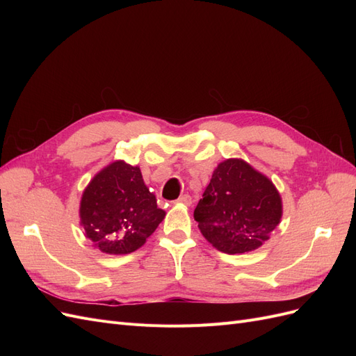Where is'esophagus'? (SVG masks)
<instances>
[{"label":"esophagus","mask_w":356,"mask_h":356,"mask_svg":"<svg viewBox=\"0 0 356 356\" xmlns=\"http://www.w3.org/2000/svg\"><path fill=\"white\" fill-rule=\"evenodd\" d=\"M178 203H182V204H186V207H190V204L193 203V200H191V196H188V195H184V196H181L178 200H177Z\"/></svg>","instance_id":"obj_1"}]
</instances>
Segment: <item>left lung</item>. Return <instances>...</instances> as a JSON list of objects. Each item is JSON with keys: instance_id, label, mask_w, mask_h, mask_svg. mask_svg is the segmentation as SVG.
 <instances>
[{"instance_id": "left-lung-1", "label": "left lung", "mask_w": 356, "mask_h": 356, "mask_svg": "<svg viewBox=\"0 0 356 356\" xmlns=\"http://www.w3.org/2000/svg\"><path fill=\"white\" fill-rule=\"evenodd\" d=\"M282 217V202L272 181L239 159L213 170L195 209L204 239L225 254L261 246Z\"/></svg>"}]
</instances>
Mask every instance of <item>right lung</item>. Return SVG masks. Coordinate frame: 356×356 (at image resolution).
Wrapping results in <instances>:
<instances>
[{
    "label": "right lung",
    "mask_w": 356,
    "mask_h": 356,
    "mask_svg": "<svg viewBox=\"0 0 356 356\" xmlns=\"http://www.w3.org/2000/svg\"><path fill=\"white\" fill-rule=\"evenodd\" d=\"M80 217L95 246L117 255L143 246L165 218V211L157 208L138 166L114 161L84 190Z\"/></svg>",
    "instance_id": "right-lung-1"
}]
</instances>
